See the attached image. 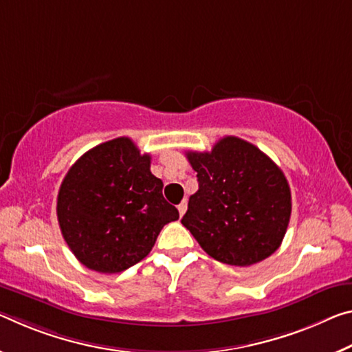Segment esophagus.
Returning a JSON list of instances; mask_svg holds the SVG:
<instances>
[{
	"instance_id": "obj_1",
	"label": "esophagus",
	"mask_w": 352,
	"mask_h": 352,
	"mask_svg": "<svg viewBox=\"0 0 352 352\" xmlns=\"http://www.w3.org/2000/svg\"><path fill=\"white\" fill-rule=\"evenodd\" d=\"M177 208H178V213H180V216L185 214L186 210H188V202H186V200H183V202H182L180 205H178Z\"/></svg>"
}]
</instances>
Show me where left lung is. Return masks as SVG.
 I'll return each instance as SVG.
<instances>
[{
    "instance_id": "obj_1",
    "label": "left lung",
    "mask_w": 352,
    "mask_h": 352,
    "mask_svg": "<svg viewBox=\"0 0 352 352\" xmlns=\"http://www.w3.org/2000/svg\"><path fill=\"white\" fill-rule=\"evenodd\" d=\"M199 189L182 224L221 263L250 266L280 248L292 216L285 175L258 147L226 136L211 152H188Z\"/></svg>"
}]
</instances>
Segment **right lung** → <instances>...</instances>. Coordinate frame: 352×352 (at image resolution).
Returning <instances> with one entry per match:
<instances>
[{
  "instance_id": "1",
  "label": "right lung",
  "mask_w": 352,
  "mask_h": 352,
  "mask_svg": "<svg viewBox=\"0 0 352 352\" xmlns=\"http://www.w3.org/2000/svg\"><path fill=\"white\" fill-rule=\"evenodd\" d=\"M56 213L74 255L103 274L146 258L161 228L178 219L163 197V182L150 172V155L130 138L100 144L70 167Z\"/></svg>"
}]
</instances>
